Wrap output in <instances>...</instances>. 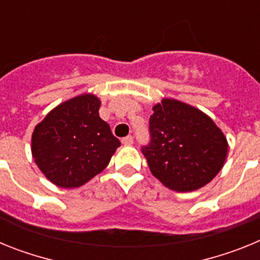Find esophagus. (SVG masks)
<instances>
[{
    "label": "esophagus",
    "mask_w": 260,
    "mask_h": 260,
    "mask_svg": "<svg viewBox=\"0 0 260 260\" xmlns=\"http://www.w3.org/2000/svg\"><path fill=\"white\" fill-rule=\"evenodd\" d=\"M134 143V139H133L132 135H127V137L122 138V144L123 146H132Z\"/></svg>",
    "instance_id": "1"
}]
</instances>
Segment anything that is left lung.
<instances>
[{
	"label": "left lung",
	"mask_w": 260,
	"mask_h": 260,
	"mask_svg": "<svg viewBox=\"0 0 260 260\" xmlns=\"http://www.w3.org/2000/svg\"><path fill=\"white\" fill-rule=\"evenodd\" d=\"M150 117L151 141L142 147L150 171L168 189L194 191L221 171L228 142L202 110L162 99Z\"/></svg>",
	"instance_id": "obj_1"
}]
</instances>
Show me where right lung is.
<instances>
[{"label": "right lung", "mask_w": 260, "mask_h": 260, "mask_svg": "<svg viewBox=\"0 0 260 260\" xmlns=\"http://www.w3.org/2000/svg\"><path fill=\"white\" fill-rule=\"evenodd\" d=\"M95 95L73 98L45 116L32 133V156L44 176L63 189H74L102 173L121 146L99 116Z\"/></svg>", "instance_id": "right-lung-1"}]
</instances>
